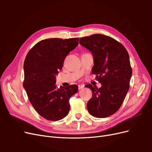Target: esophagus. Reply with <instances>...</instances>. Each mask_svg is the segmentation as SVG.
<instances>
[{
  "label": "esophagus",
  "instance_id": "esophagus-1",
  "mask_svg": "<svg viewBox=\"0 0 152 152\" xmlns=\"http://www.w3.org/2000/svg\"><path fill=\"white\" fill-rule=\"evenodd\" d=\"M78 87H79V89H81L82 88H84V84H79V86H78Z\"/></svg>",
  "mask_w": 152,
  "mask_h": 152
}]
</instances>
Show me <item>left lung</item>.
Here are the masks:
<instances>
[{
  "instance_id": "left-lung-1",
  "label": "left lung",
  "mask_w": 152,
  "mask_h": 152,
  "mask_svg": "<svg viewBox=\"0 0 152 152\" xmlns=\"http://www.w3.org/2000/svg\"><path fill=\"white\" fill-rule=\"evenodd\" d=\"M79 44L93 56L92 73L102 84L100 88L88 84L92 98L87 104L89 113L105 118L121 107L129 89L132 68L126 48L110 37L93 34L80 39Z\"/></svg>"
}]
</instances>
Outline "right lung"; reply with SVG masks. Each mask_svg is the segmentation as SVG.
I'll return each instance as SVG.
<instances>
[{"label":"right lung","mask_w":152,"mask_h":152,"mask_svg":"<svg viewBox=\"0 0 152 152\" xmlns=\"http://www.w3.org/2000/svg\"><path fill=\"white\" fill-rule=\"evenodd\" d=\"M78 44V38L48 39L36 44L26 55L23 87L35 110L47 120L59 121L70 111L69 99L77 93L78 86L58 89L56 76L68 54Z\"/></svg>","instance_id":"add662e5"}]
</instances>
